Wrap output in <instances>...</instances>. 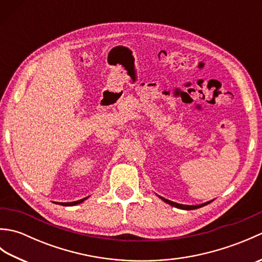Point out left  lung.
<instances>
[{"label":"left lung","instance_id":"8db88e82","mask_svg":"<svg viewBox=\"0 0 262 262\" xmlns=\"http://www.w3.org/2000/svg\"><path fill=\"white\" fill-rule=\"evenodd\" d=\"M161 199L163 200V202H165V203H168V204H170L171 206H174V207H177V208H181V209H187V210H191V209H197V208H200V207H203V206H205V205H207V204H209V202L208 203H205V204H203V205H196V206H189V205H181V204H177V203H173V202H171V200H168V199H165V198H162L161 197Z\"/></svg>","mask_w":262,"mask_h":262}]
</instances>
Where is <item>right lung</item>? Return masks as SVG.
<instances>
[{
  "label": "right lung",
  "mask_w": 262,
  "mask_h": 262,
  "mask_svg": "<svg viewBox=\"0 0 262 262\" xmlns=\"http://www.w3.org/2000/svg\"><path fill=\"white\" fill-rule=\"evenodd\" d=\"M86 198H83V199H81V200H77V202H73V203H60V205H63V206H74V205H77V204H81L83 200H85Z\"/></svg>",
  "instance_id": "add662e5"
}]
</instances>
